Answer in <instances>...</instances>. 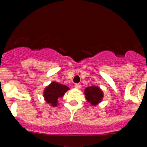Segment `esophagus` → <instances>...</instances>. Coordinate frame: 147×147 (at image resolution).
<instances>
[{
	"label": "esophagus",
	"mask_w": 147,
	"mask_h": 147,
	"mask_svg": "<svg viewBox=\"0 0 147 147\" xmlns=\"http://www.w3.org/2000/svg\"><path fill=\"white\" fill-rule=\"evenodd\" d=\"M74 86H75V88H77V89H80V88H82V85H80V84H78V83H76V84H75Z\"/></svg>",
	"instance_id": "esophagus-1"
}]
</instances>
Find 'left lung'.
I'll return each instance as SVG.
<instances>
[{"label":"left lung","mask_w":147,"mask_h":147,"mask_svg":"<svg viewBox=\"0 0 147 147\" xmlns=\"http://www.w3.org/2000/svg\"><path fill=\"white\" fill-rule=\"evenodd\" d=\"M85 94L87 100L93 105H96L99 103L103 97V93L99 88L91 86L85 90Z\"/></svg>","instance_id":"left-lung-1"}]
</instances>
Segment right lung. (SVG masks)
<instances>
[{
	"mask_svg": "<svg viewBox=\"0 0 147 147\" xmlns=\"http://www.w3.org/2000/svg\"><path fill=\"white\" fill-rule=\"evenodd\" d=\"M68 90L69 88L66 85L54 82L44 90V98L46 102L51 104L53 107H56L57 105L58 99L63 96Z\"/></svg>",
	"mask_w": 147,
	"mask_h": 147,
	"instance_id": "right-lung-1",
	"label": "right lung"
}]
</instances>
